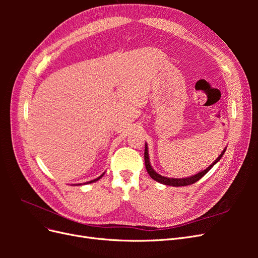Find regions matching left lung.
I'll list each match as a JSON object with an SVG mask.
<instances>
[{
	"instance_id": "left-lung-1",
	"label": "left lung",
	"mask_w": 258,
	"mask_h": 258,
	"mask_svg": "<svg viewBox=\"0 0 258 258\" xmlns=\"http://www.w3.org/2000/svg\"><path fill=\"white\" fill-rule=\"evenodd\" d=\"M225 151H226V150H224L223 153H222L220 156H218V158L212 163V165H211L210 167H208L205 171H202V172H199V173L196 174V175H192V176H190V177H186V178H170V177L161 176L160 174L155 172L154 169H153L152 166H151V163H150V158H148L147 145L145 144V151H144L145 168H146V170H147V173L150 174V176H151L153 179H155V181H157V182H159V183H161V184L169 185V186H175V187H177V186H187V185H190V184L196 183L197 181H199V179H200L202 176L206 175V174L209 172V171H210L211 169H212V167L215 165V163L222 158V156L224 155Z\"/></svg>"
}]
</instances>
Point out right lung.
I'll use <instances>...</instances> for the list:
<instances>
[{
	"label": "right lung",
	"instance_id": "1",
	"mask_svg": "<svg viewBox=\"0 0 258 258\" xmlns=\"http://www.w3.org/2000/svg\"><path fill=\"white\" fill-rule=\"evenodd\" d=\"M102 176H103V174H102V175H101V176H99V177H98V178H96V179H92V181H90V182H88V183H93V182H97V181H98V179H100V178H101V177H102ZM80 185H81V184H80Z\"/></svg>",
	"mask_w": 258,
	"mask_h": 258
}]
</instances>
